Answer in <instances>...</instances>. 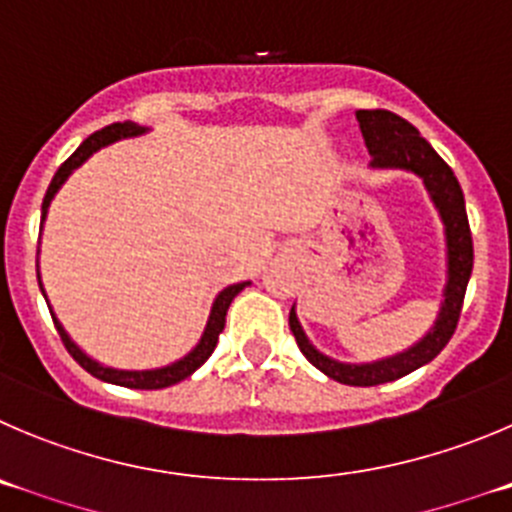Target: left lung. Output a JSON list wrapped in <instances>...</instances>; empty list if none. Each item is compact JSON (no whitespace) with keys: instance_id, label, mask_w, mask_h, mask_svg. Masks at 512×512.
<instances>
[{"instance_id":"8db88e82","label":"left lung","mask_w":512,"mask_h":512,"mask_svg":"<svg viewBox=\"0 0 512 512\" xmlns=\"http://www.w3.org/2000/svg\"><path fill=\"white\" fill-rule=\"evenodd\" d=\"M358 128L371 154V169H404L424 181L429 199L437 207L444 224V247H447V280H444L442 303L434 318V326L414 346L394 356L369 361V364H346L326 356L310 343L298 321L295 305L290 310V331H293L303 356L328 379L348 386H376L412 374L419 366L429 364L455 333L460 321L462 300L472 275V234L467 222L465 197L455 171L444 164L442 156L419 136L417 128L391 111H356Z\"/></svg>"}]
</instances>
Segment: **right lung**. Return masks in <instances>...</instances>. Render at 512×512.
Instances as JSON below:
<instances>
[{"mask_svg":"<svg viewBox=\"0 0 512 512\" xmlns=\"http://www.w3.org/2000/svg\"><path fill=\"white\" fill-rule=\"evenodd\" d=\"M143 133H146V128H141V126H136V123L126 121V123H113V126L103 128V131H95L93 136L85 138V141L78 146V151H75V154L60 166V169H57V174L52 176L50 186H47V194H45V199H42L40 229H42V224H45L50 202L55 199V194L60 191V186L70 179V174H73L75 169H80V166H83L85 161H88L90 156L95 154V151H100V148L111 146V143L121 141V138L143 136ZM37 283H40L42 295H45V288H42V280H40V272H37ZM247 285H250V280H247V283L227 285V288H224L222 293L214 298L202 338H199L197 346L191 348V351L186 353L184 358H179V361H174V364H169V366H159V369H143V371L113 369V366H105V364H100V361H95V358H90L88 353H85L83 348H80L78 343H75L73 338L68 336V331L62 328V323L57 321V315L52 313L50 303H47V308H50L52 321H55L57 333H60L62 343H65V348H68L70 356H73L75 361H78V364L83 366L85 371H88V374H93L95 379L108 381V384H116V386H126V389H166V386L179 384V381H184L186 376L194 374V371H197L209 356H212V351L217 348L219 333L224 331V318H227L229 303H232V300L237 298V295H240L242 290L247 288ZM45 300H47V295H45Z\"/></svg>","mask_w":512,"mask_h":512,"instance_id":"1","label":"right lung"}]
</instances>
